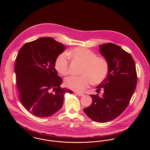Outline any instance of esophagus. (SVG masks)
<instances>
[{
    "mask_svg": "<svg viewBox=\"0 0 150 150\" xmlns=\"http://www.w3.org/2000/svg\"><path fill=\"white\" fill-rule=\"evenodd\" d=\"M76 93L77 94V95L79 96H83L84 95V93H80V92H76Z\"/></svg>",
    "mask_w": 150,
    "mask_h": 150,
    "instance_id": "esophagus-1",
    "label": "esophagus"
}]
</instances>
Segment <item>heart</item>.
I'll return each mask as SVG.
<instances>
[{
    "mask_svg": "<svg viewBox=\"0 0 150 150\" xmlns=\"http://www.w3.org/2000/svg\"><path fill=\"white\" fill-rule=\"evenodd\" d=\"M75 60L84 64L81 76H71L65 79V85L76 92H83L92 83L99 84L106 78L109 64L107 59L97 55L92 50L83 47H76L68 52ZM62 53L57 57L55 67L63 75L69 73V56Z\"/></svg>",
    "mask_w": 150,
    "mask_h": 150,
    "instance_id": "1",
    "label": "heart"
}]
</instances>
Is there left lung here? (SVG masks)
I'll return each instance as SVG.
<instances>
[{
    "instance_id": "obj_1",
    "label": "left lung",
    "mask_w": 150,
    "mask_h": 150,
    "mask_svg": "<svg viewBox=\"0 0 150 150\" xmlns=\"http://www.w3.org/2000/svg\"><path fill=\"white\" fill-rule=\"evenodd\" d=\"M100 52L109 64L106 78L97 86L96 92L103 88L101 96L91 95L92 103L84 109L93 121L106 122L118 117L128 106L137 85L135 62L132 56L117 45H100Z\"/></svg>"
}]
</instances>
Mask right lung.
Masks as SVG:
<instances>
[{
	"mask_svg": "<svg viewBox=\"0 0 150 150\" xmlns=\"http://www.w3.org/2000/svg\"><path fill=\"white\" fill-rule=\"evenodd\" d=\"M65 46L50 37L26 43L20 50L14 66L22 104L31 114L47 117L62 107L65 93L61 78L55 69L57 57Z\"/></svg>",
	"mask_w": 150,
	"mask_h": 150,
	"instance_id": "1",
	"label": "right lung"
}]
</instances>
